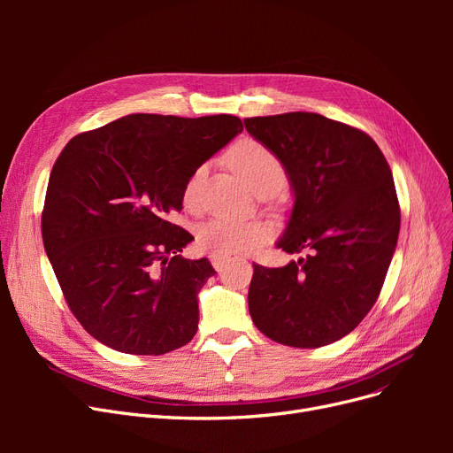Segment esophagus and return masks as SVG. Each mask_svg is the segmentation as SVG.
<instances>
[{"instance_id":"obj_1","label":"esophagus","mask_w":453,"mask_h":453,"mask_svg":"<svg viewBox=\"0 0 453 453\" xmlns=\"http://www.w3.org/2000/svg\"><path fill=\"white\" fill-rule=\"evenodd\" d=\"M209 260H211L212 268L219 270V272H220V270L226 266V263H227V258H226V257H220V255H209Z\"/></svg>"}]
</instances>
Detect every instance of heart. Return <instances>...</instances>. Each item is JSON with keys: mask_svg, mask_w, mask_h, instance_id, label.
I'll use <instances>...</instances> for the list:
<instances>
[{"mask_svg": "<svg viewBox=\"0 0 453 453\" xmlns=\"http://www.w3.org/2000/svg\"><path fill=\"white\" fill-rule=\"evenodd\" d=\"M229 159L233 166L239 171L244 180L257 190L265 185H284L287 173L279 161V157L263 142L255 139H246L236 145ZM207 176V165H200L195 173L188 176L185 188H183V202L188 207H195L198 203L200 188ZM270 236V227L265 222L258 220H242V219H231V217H212L198 227L196 233V244L200 250L220 255V257H233V255H244L257 250L260 244L266 242Z\"/></svg>", "mask_w": 453, "mask_h": 453, "instance_id": "1", "label": "heart"}]
</instances>
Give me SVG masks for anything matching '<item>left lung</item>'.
<instances>
[{"mask_svg": "<svg viewBox=\"0 0 453 453\" xmlns=\"http://www.w3.org/2000/svg\"><path fill=\"white\" fill-rule=\"evenodd\" d=\"M282 163L294 207L277 248L304 257L282 268L253 265L255 326L270 340L318 349L347 336L376 303L400 231L389 165L362 130L319 113L244 119Z\"/></svg>", "mask_w": 453, "mask_h": 453, "instance_id": "1", "label": "left lung"}]
</instances>
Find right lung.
I'll use <instances>...</instances> for the list:
<instances>
[{
	"label": "right lung",
	"mask_w": 453,
	"mask_h": 453,
	"mask_svg": "<svg viewBox=\"0 0 453 453\" xmlns=\"http://www.w3.org/2000/svg\"><path fill=\"white\" fill-rule=\"evenodd\" d=\"M234 115L132 113L71 139L47 183L42 239L69 311L103 345L159 356L198 330L207 258L169 219L188 176L242 132Z\"/></svg>",
	"instance_id": "add662e5"
}]
</instances>
